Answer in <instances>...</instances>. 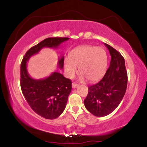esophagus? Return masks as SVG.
<instances>
[{
    "label": "esophagus",
    "mask_w": 147,
    "mask_h": 147,
    "mask_svg": "<svg viewBox=\"0 0 147 147\" xmlns=\"http://www.w3.org/2000/svg\"><path fill=\"white\" fill-rule=\"evenodd\" d=\"M79 86V84H76V83H72V88H77V87Z\"/></svg>",
    "instance_id": "1"
}]
</instances>
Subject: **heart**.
Returning a JSON list of instances; mask_svg holds the SVG:
<instances>
[{
  "label": "heart",
  "mask_w": 147,
  "mask_h": 147,
  "mask_svg": "<svg viewBox=\"0 0 147 147\" xmlns=\"http://www.w3.org/2000/svg\"><path fill=\"white\" fill-rule=\"evenodd\" d=\"M107 66V56L102 48L93 46H79L64 59L67 76L72 78L79 69L81 79L90 82L99 80L103 76Z\"/></svg>",
  "instance_id": "obj_1"
}]
</instances>
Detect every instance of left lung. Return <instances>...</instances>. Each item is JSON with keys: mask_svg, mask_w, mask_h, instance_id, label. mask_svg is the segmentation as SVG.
Instances as JSON below:
<instances>
[{"mask_svg": "<svg viewBox=\"0 0 147 147\" xmlns=\"http://www.w3.org/2000/svg\"><path fill=\"white\" fill-rule=\"evenodd\" d=\"M111 55L110 66L99 82L88 87L84 104L88 111L97 117L109 115L119 106L127 86V71L125 59L121 53L105 43Z\"/></svg>", "mask_w": 147, "mask_h": 147, "instance_id": "obj_1", "label": "left lung"}]
</instances>
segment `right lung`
<instances>
[{"label":"right lung","mask_w":147,"mask_h":147,"mask_svg":"<svg viewBox=\"0 0 147 147\" xmlns=\"http://www.w3.org/2000/svg\"><path fill=\"white\" fill-rule=\"evenodd\" d=\"M68 39V37L45 38L27 51L20 64V83L24 98L33 111L45 119H55L63 112L71 92V81L59 72H53L42 79H32L28 73L26 63L42 48H56ZM63 65V56L59 59L58 66L62 69Z\"/></svg>","instance_id":"add662e5"}]
</instances>
